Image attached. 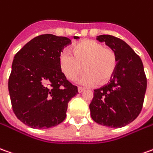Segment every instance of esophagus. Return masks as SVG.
Listing matches in <instances>:
<instances>
[{
	"label": "esophagus",
	"mask_w": 153,
	"mask_h": 153,
	"mask_svg": "<svg viewBox=\"0 0 153 153\" xmlns=\"http://www.w3.org/2000/svg\"><path fill=\"white\" fill-rule=\"evenodd\" d=\"M84 90H85V89L83 88H81V87H79L78 88V93H82V92H83Z\"/></svg>",
	"instance_id": "34e87169"
}]
</instances>
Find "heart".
<instances>
[{
	"label": "heart",
	"mask_w": 153,
	"mask_h": 153,
	"mask_svg": "<svg viewBox=\"0 0 153 153\" xmlns=\"http://www.w3.org/2000/svg\"><path fill=\"white\" fill-rule=\"evenodd\" d=\"M118 59L110 48L95 40H83L72 47V54L62 51L59 56V66L65 76L74 81L84 70L87 71L80 79L84 86L108 82L115 72Z\"/></svg>",
	"instance_id": "heart-1"
}]
</instances>
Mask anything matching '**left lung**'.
Wrapping results in <instances>:
<instances>
[{"label": "left lung", "instance_id": "left-lung-1", "mask_svg": "<svg viewBox=\"0 0 153 153\" xmlns=\"http://www.w3.org/2000/svg\"><path fill=\"white\" fill-rule=\"evenodd\" d=\"M117 55L118 64L110 82L95 89L89 105L96 123L120 128L136 120L141 113L146 90V77L139 55L125 41L112 35H99Z\"/></svg>", "mask_w": 153, "mask_h": 153}]
</instances>
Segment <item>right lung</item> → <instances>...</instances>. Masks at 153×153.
<instances>
[{
    "instance_id": "1",
    "label": "right lung",
    "mask_w": 153,
    "mask_h": 153,
    "mask_svg": "<svg viewBox=\"0 0 153 153\" xmlns=\"http://www.w3.org/2000/svg\"><path fill=\"white\" fill-rule=\"evenodd\" d=\"M79 37L74 36L75 39ZM66 37L37 36L14 56L8 90L13 112L33 129H47L64 120L69 101L78 91L59 66V56L71 44Z\"/></svg>"
}]
</instances>
